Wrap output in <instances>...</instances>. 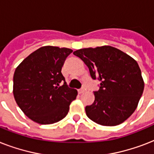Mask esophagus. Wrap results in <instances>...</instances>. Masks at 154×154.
<instances>
[{"instance_id":"obj_1","label":"esophagus","mask_w":154,"mask_h":154,"mask_svg":"<svg viewBox=\"0 0 154 154\" xmlns=\"http://www.w3.org/2000/svg\"><path fill=\"white\" fill-rule=\"evenodd\" d=\"M84 92H85V89H83V88L81 89H78V94H82V93H84Z\"/></svg>"}]
</instances>
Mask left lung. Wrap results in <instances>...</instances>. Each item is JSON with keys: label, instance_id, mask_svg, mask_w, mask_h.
Returning a JSON list of instances; mask_svg holds the SVG:
<instances>
[{"label": "left lung", "instance_id": "1", "mask_svg": "<svg viewBox=\"0 0 154 154\" xmlns=\"http://www.w3.org/2000/svg\"><path fill=\"white\" fill-rule=\"evenodd\" d=\"M73 54L88 66L92 78L100 81L94 102L85 107L87 117L105 126L122 124L135 111L143 94L145 84L137 62L109 45L81 49Z\"/></svg>", "mask_w": 154, "mask_h": 154}]
</instances>
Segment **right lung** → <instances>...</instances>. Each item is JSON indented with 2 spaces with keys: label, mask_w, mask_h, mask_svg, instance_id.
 Masks as SVG:
<instances>
[{
  "label": "right lung",
  "mask_w": 154,
  "mask_h": 154,
  "mask_svg": "<svg viewBox=\"0 0 154 154\" xmlns=\"http://www.w3.org/2000/svg\"><path fill=\"white\" fill-rule=\"evenodd\" d=\"M72 52L68 48L41 47L16 69L13 96L20 109L33 122L50 125L67 115L77 91L68 87L61 68Z\"/></svg>",
  "instance_id": "add662e5"
}]
</instances>
